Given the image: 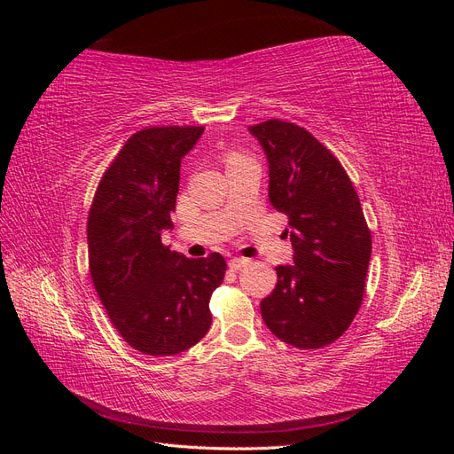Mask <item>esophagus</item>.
Returning a JSON list of instances; mask_svg holds the SVG:
<instances>
[{
    "mask_svg": "<svg viewBox=\"0 0 454 454\" xmlns=\"http://www.w3.org/2000/svg\"><path fill=\"white\" fill-rule=\"evenodd\" d=\"M250 263V259H244V257H232L231 261H229V269L231 270H240L242 267H246Z\"/></svg>",
    "mask_w": 454,
    "mask_h": 454,
    "instance_id": "obj_1",
    "label": "esophagus"
}]
</instances>
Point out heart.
<instances>
[{
    "mask_svg": "<svg viewBox=\"0 0 454 454\" xmlns=\"http://www.w3.org/2000/svg\"><path fill=\"white\" fill-rule=\"evenodd\" d=\"M231 157H235V153H232V155H229V157H227V159H231Z\"/></svg>",
    "mask_w": 454,
    "mask_h": 454,
    "instance_id": "heart-1",
    "label": "heart"
}]
</instances>
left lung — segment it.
I'll return each instance as SVG.
<instances>
[{
  "mask_svg": "<svg viewBox=\"0 0 454 454\" xmlns=\"http://www.w3.org/2000/svg\"><path fill=\"white\" fill-rule=\"evenodd\" d=\"M269 160V199L290 219L294 265L261 301V316L286 345H332L358 314L371 259V231L358 193L339 159L295 122L250 127Z\"/></svg>",
  "mask_w": 454,
  "mask_h": 454,
  "instance_id": "left-lung-1",
  "label": "left lung"
}]
</instances>
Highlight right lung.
Returning <instances> with one entry per match:
<instances>
[{
  "mask_svg": "<svg viewBox=\"0 0 454 454\" xmlns=\"http://www.w3.org/2000/svg\"><path fill=\"white\" fill-rule=\"evenodd\" d=\"M204 127L132 134L104 172L87 219L89 272L119 335L147 356L185 352L208 333L210 297L227 263L189 259L160 240L172 229L182 159Z\"/></svg>",
  "mask_w": 454,
  "mask_h": 454,
  "instance_id": "obj_1",
  "label": "right lung"
}]
</instances>
